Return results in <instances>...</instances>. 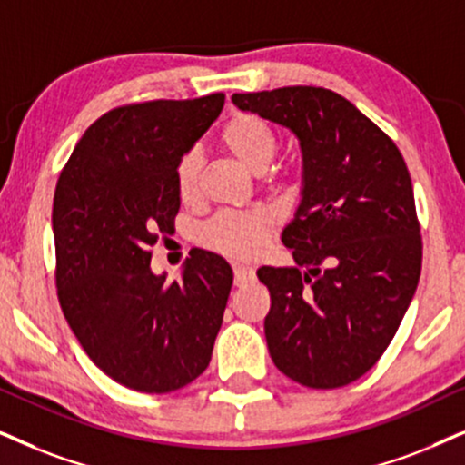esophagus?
I'll list each match as a JSON object with an SVG mask.
<instances>
[{
  "label": "esophagus",
  "instance_id": "34e87169",
  "mask_svg": "<svg viewBox=\"0 0 465 465\" xmlns=\"http://www.w3.org/2000/svg\"><path fill=\"white\" fill-rule=\"evenodd\" d=\"M255 281V272H252V268L249 266H233V283H236V287H244L249 285Z\"/></svg>",
  "mask_w": 465,
  "mask_h": 465
}]
</instances>
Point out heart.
Segmentation results:
<instances>
[{"instance_id": "obj_1", "label": "heart", "mask_w": 465, "mask_h": 465, "mask_svg": "<svg viewBox=\"0 0 465 465\" xmlns=\"http://www.w3.org/2000/svg\"><path fill=\"white\" fill-rule=\"evenodd\" d=\"M221 145L240 164L252 173L266 172L279 150V134L274 126L262 115L236 114L223 126L219 134ZM199 175L202 161L197 152H186L180 156L173 169L175 195L184 205L199 202ZM274 227V216L270 213H225L214 216L208 225L199 232V242L208 251L219 252L229 260H252L266 246Z\"/></svg>"}]
</instances>
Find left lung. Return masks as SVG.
<instances>
[{"instance_id": "obj_1", "label": "left lung", "mask_w": 465, "mask_h": 465, "mask_svg": "<svg viewBox=\"0 0 465 465\" xmlns=\"http://www.w3.org/2000/svg\"><path fill=\"white\" fill-rule=\"evenodd\" d=\"M232 101L290 128L302 150V202L281 236L296 268L257 270L270 292V356L309 389L348 386L389 348L420 279L408 167L389 134L326 87Z\"/></svg>"}]
</instances>
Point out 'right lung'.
<instances>
[{"label": "right lung", "instance_id": "obj_1", "mask_svg": "<svg viewBox=\"0 0 465 465\" xmlns=\"http://www.w3.org/2000/svg\"><path fill=\"white\" fill-rule=\"evenodd\" d=\"M225 94L122 104L98 117L64 164L53 197L55 285L81 348L126 389L164 395L213 358L233 272L197 249L180 281L150 270L173 232L175 163L221 114Z\"/></svg>", "mask_w": 465, "mask_h": 465}]
</instances>
